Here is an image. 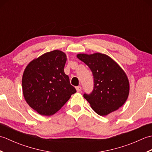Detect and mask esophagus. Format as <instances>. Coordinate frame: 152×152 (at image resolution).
<instances>
[{
  "mask_svg": "<svg viewBox=\"0 0 152 152\" xmlns=\"http://www.w3.org/2000/svg\"><path fill=\"white\" fill-rule=\"evenodd\" d=\"M76 89L77 92H80L82 91V87L81 86H77Z\"/></svg>",
  "mask_w": 152,
  "mask_h": 152,
  "instance_id": "1",
  "label": "esophagus"
}]
</instances>
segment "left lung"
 I'll return each instance as SVG.
<instances>
[{"mask_svg":"<svg viewBox=\"0 0 152 152\" xmlns=\"http://www.w3.org/2000/svg\"><path fill=\"white\" fill-rule=\"evenodd\" d=\"M77 57L91 69L94 87L83 95L96 114L104 116L124 105L129 93V82L125 71L106 54L79 53Z\"/></svg>","mask_w":152,"mask_h":152,"instance_id":"left-lung-1","label":"left lung"}]
</instances>
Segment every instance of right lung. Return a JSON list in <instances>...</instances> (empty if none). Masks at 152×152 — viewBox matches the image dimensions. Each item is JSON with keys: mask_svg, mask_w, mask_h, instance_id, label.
Listing matches in <instances>:
<instances>
[{"mask_svg": "<svg viewBox=\"0 0 152 152\" xmlns=\"http://www.w3.org/2000/svg\"><path fill=\"white\" fill-rule=\"evenodd\" d=\"M66 61V54L56 50L33 59L25 68L23 94L30 107L40 115L56 114L76 92L64 72Z\"/></svg>", "mask_w": 152, "mask_h": 152, "instance_id": "add662e5", "label": "right lung"}]
</instances>
